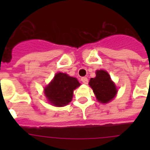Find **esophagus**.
I'll return each instance as SVG.
<instances>
[{"label":"esophagus","instance_id":"obj_1","mask_svg":"<svg viewBox=\"0 0 150 150\" xmlns=\"http://www.w3.org/2000/svg\"><path fill=\"white\" fill-rule=\"evenodd\" d=\"M81 81L82 82V83H84V84H88V82H89V80H88V79L87 78H82L81 79Z\"/></svg>","mask_w":150,"mask_h":150}]
</instances>
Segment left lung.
<instances>
[{
  "label": "left lung",
  "mask_w": 150,
  "mask_h": 150,
  "mask_svg": "<svg viewBox=\"0 0 150 150\" xmlns=\"http://www.w3.org/2000/svg\"><path fill=\"white\" fill-rule=\"evenodd\" d=\"M89 84L97 100L101 103L110 102L115 97L117 92L110 75L104 70L96 71V77L90 79Z\"/></svg>",
  "instance_id": "obj_1"
}]
</instances>
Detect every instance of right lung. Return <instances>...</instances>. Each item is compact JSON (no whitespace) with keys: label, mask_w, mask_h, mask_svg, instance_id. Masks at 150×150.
<instances>
[{"label":"right lung","mask_w":150,"mask_h":150,"mask_svg":"<svg viewBox=\"0 0 150 150\" xmlns=\"http://www.w3.org/2000/svg\"><path fill=\"white\" fill-rule=\"evenodd\" d=\"M80 86L76 78L65 73H57L54 79L44 89L47 100L55 107H64L71 101L73 92Z\"/></svg>","instance_id":"obj_1"}]
</instances>
